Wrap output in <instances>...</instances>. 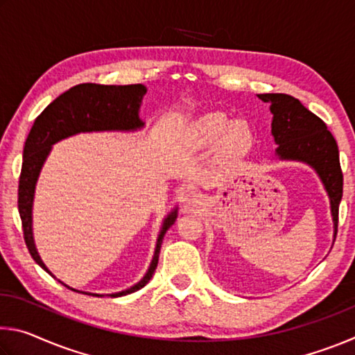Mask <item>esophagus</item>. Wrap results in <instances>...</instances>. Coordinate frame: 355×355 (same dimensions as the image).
<instances>
[{"label":"esophagus","instance_id":"1","mask_svg":"<svg viewBox=\"0 0 355 355\" xmlns=\"http://www.w3.org/2000/svg\"><path fill=\"white\" fill-rule=\"evenodd\" d=\"M202 194H199L197 191H189L186 192V194L182 197V202H183V208L186 211H192V209L199 208L202 205Z\"/></svg>","mask_w":355,"mask_h":355}]
</instances>
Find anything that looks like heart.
I'll list each match as a JSON object with an SVG mask.
<instances>
[{"label":"heart","instance_id":"obj_1","mask_svg":"<svg viewBox=\"0 0 355 355\" xmlns=\"http://www.w3.org/2000/svg\"><path fill=\"white\" fill-rule=\"evenodd\" d=\"M192 136L202 144H214L219 139L228 148H243L252 139L249 125L244 120L228 122L224 112L203 114L192 123Z\"/></svg>","mask_w":355,"mask_h":355}]
</instances>
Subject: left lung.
<instances>
[{"label":"left lung","instance_id":"1","mask_svg":"<svg viewBox=\"0 0 355 355\" xmlns=\"http://www.w3.org/2000/svg\"><path fill=\"white\" fill-rule=\"evenodd\" d=\"M258 98L271 105V133L279 146L275 150L279 159L309 164L321 178L330 200L335 241L338 230V207L343 196V172L335 137L320 117L291 95L260 94Z\"/></svg>","mask_w":355,"mask_h":355}]
</instances>
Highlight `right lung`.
Returning <instances> with one entry per match:
<instances>
[{"label": "right lung", "mask_w": 355, "mask_h": 355, "mask_svg": "<svg viewBox=\"0 0 355 355\" xmlns=\"http://www.w3.org/2000/svg\"><path fill=\"white\" fill-rule=\"evenodd\" d=\"M147 87L142 84H128V86H105V84L84 83L69 89L51 101L40 116L35 119L28 139L23 148V164L19 182V213L21 219L23 235L29 254L42 269L55 277L50 269L42 261L33 236V202L35 183L42 171L46 156L51 152V146L78 133H91V131H136L144 127L139 119V107ZM177 219V208L167 214L163 227L156 239L155 254L146 275L128 290L107 294L111 297H120L135 293L148 284L156 266L161 244L166 232ZM56 279V277H55ZM61 282V280H59ZM62 284V282H61ZM65 285V284H62ZM67 286V285H65ZM70 288V286H67ZM73 290V288H70ZM76 291V290H73ZM83 294L103 296L81 291Z\"/></svg>", "instance_id": "right-lung-1"}]
</instances>
